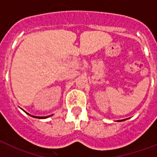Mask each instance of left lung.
I'll return each instance as SVG.
<instances>
[{
	"mask_svg": "<svg viewBox=\"0 0 157 157\" xmlns=\"http://www.w3.org/2000/svg\"><path fill=\"white\" fill-rule=\"evenodd\" d=\"M123 120H120V121H123Z\"/></svg>",
	"mask_w": 157,
	"mask_h": 157,
	"instance_id": "obj_1",
	"label": "left lung"
}]
</instances>
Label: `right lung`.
<instances>
[{
	"instance_id": "obj_1",
	"label": "right lung",
	"mask_w": 157,
	"mask_h": 157,
	"mask_svg": "<svg viewBox=\"0 0 157 157\" xmlns=\"http://www.w3.org/2000/svg\"><path fill=\"white\" fill-rule=\"evenodd\" d=\"M27 114H28V113H27ZM28 115L29 116H32V117L37 118V119H45V118H48V117H49V116H52V115H51V116H31V115H30V114H28Z\"/></svg>"
}]
</instances>
